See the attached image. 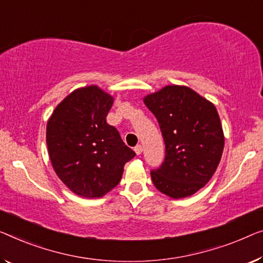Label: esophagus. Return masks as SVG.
I'll return each instance as SVG.
<instances>
[{
  "instance_id": "obj_1",
  "label": "esophagus",
  "mask_w": 263,
  "mask_h": 263,
  "mask_svg": "<svg viewBox=\"0 0 263 263\" xmlns=\"http://www.w3.org/2000/svg\"><path fill=\"white\" fill-rule=\"evenodd\" d=\"M135 152L137 155H140L143 152V146L142 145H137V146L135 147Z\"/></svg>"
}]
</instances>
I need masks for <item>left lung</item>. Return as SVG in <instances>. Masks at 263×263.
<instances>
[{
    "label": "left lung",
    "instance_id": "8db88e82",
    "mask_svg": "<svg viewBox=\"0 0 263 263\" xmlns=\"http://www.w3.org/2000/svg\"><path fill=\"white\" fill-rule=\"evenodd\" d=\"M158 120L165 158L151 178L160 193L184 198L205 185L221 160L224 136L216 107L186 86H165L144 98Z\"/></svg>",
    "mask_w": 263,
    "mask_h": 263
}]
</instances>
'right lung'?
Returning <instances> with one entry per match:
<instances>
[{
    "label": "right lung",
    "instance_id": "1",
    "mask_svg": "<svg viewBox=\"0 0 263 263\" xmlns=\"http://www.w3.org/2000/svg\"><path fill=\"white\" fill-rule=\"evenodd\" d=\"M113 98L98 86L73 91L47 123L53 169L74 194L99 198L118 185L124 165L136 156L106 123Z\"/></svg>",
    "mask_w": 263,
    "mask_h": 263
}]
</instances>
